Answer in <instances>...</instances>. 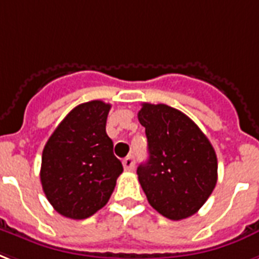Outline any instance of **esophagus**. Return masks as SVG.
<instances>
[{"mask_svg": "<svg viewBox=\"0 0 259 259\" xmlns=\"http://www.w3.org/2000/svg\"><path fill=\"white\" fill-rule=\"evenodd\" d=\"M136 160H134V156H127L126 159H123V167L126 171H133Z\"/></svg>", "mask_w": 259, "mask_h": 259, "instance_id": "esophagus-1", "label": "esophagus"}]
</instances>
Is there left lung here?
Here are the masks:
<instances>
[{"label":"left lung","instance_id":"8db88e82","mask_svg":"<svg viewBox=\"0 0 259 259\" xmlns=\"http://www.w3.org/2000/svg\"><path fill=\"white\" fill-rule=\"evenodd\" d=\"M149 157L137 168L148 202L163 216L181 220L206 202L217 182V157L198 126L167 104L143 103Z\"/></svg>","mask_w":259,"mask_h":259}]
</instances>
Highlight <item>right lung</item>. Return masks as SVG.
I'll use <instances>...</instances> for the list:
<instances>
[{
	"label": "right lung",
	"instance_id": "obj_1",
	"mask_svg": "<svg viewBox=\"0 0 259 259\" xmlns=\"http://www.w3.org/2000/svg\"><path fill=\"white\" fill-rule=\"evenodd\" d=\"M111 106L102 100L78 104L45 145L40 182L53 208L82 220L107 204L123 171L106 133Z\"/></svg>",
	"mask_w": 259,
	"mask_h": 259
}]
</instances>
